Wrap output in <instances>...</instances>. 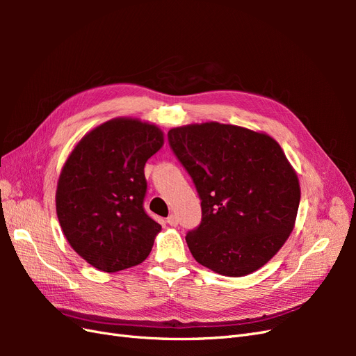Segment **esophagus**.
Listing matches in <instances>:
<instances>
[{
	"label": "esophagus",
	"mask_w": 356,
	"mask_h": 356,
	"mask_svg": "<svg viewBox=\"0 0 356 356\" xmlns=\"http://www.w3.org/2000/svg\"><path fill=\"white\" fill-rule=\"evenodd\" d=\"M166 221H168V224H169V225H174V227H175V225L178 224V217H177V213H170Z\"/></svg>",
	"instance_id": "1"
}]
</instances>
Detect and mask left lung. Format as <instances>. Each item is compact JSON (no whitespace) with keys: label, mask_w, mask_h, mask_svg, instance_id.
<instances>
[{"label":"left lung","mask_w":356,"mask_h":356,"mask_svg":"<svg viewBox=\"0 0 356 356\" xmlns=\"http://www.w3.org/2000/svg\"><path fill=\"white\" fill-rule=\"evenodd\" d=\"M168 138L202 200V222L186 236L195 260L230 277L270 261L300 203L297 172L276 139L218 122L172 127Z\"/></svg>","instance_id":"8db88e82"}]
</instances>
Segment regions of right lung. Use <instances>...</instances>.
I'll return each instance as SVG.
<instances>
[{
	"instance_id": "right-lung-1",
	"label": "right lung",
	"mask_w": 356,
	"mask_h": 356,
	"mask_svg": "<svg viewBox=\"0 0 356 356\" xmlns=\"http://www.w3.org/2000/svg\"><path fill=\"white\" fill-rule=\"evenodd\" d=\"M153 123L117 117L75 144L56 188V213L68 243L102 272L141 264L161 225L145 213L144 166L163 147Z\"/></svg>"
}]
</instances>
